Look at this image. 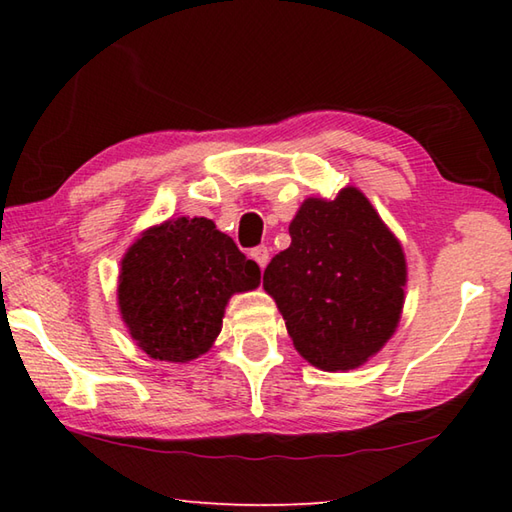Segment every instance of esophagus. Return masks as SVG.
I'll list each match as a JSON object with an SVG mask.
<instances>
[{"label":"esophagus","mask_w":512,"mask_h":512,"mask_svg":"<svg viewBox=\"0 0 512 512\" xmlns=\"http://www.w3.org/2000/svg\"><path fill=\"white\" fill-rule=\"evenodd\" d=\"M253 259L255 262L259 264V268H266V264H268V259H271V250H268L266 246H257V248H253Z\"/></svg>","instance_id":"1"}]
</instances>
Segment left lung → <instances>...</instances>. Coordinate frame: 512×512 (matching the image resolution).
I'll return each instance as SVG.
<instances>
[{
	"label": "left lung",
	"mask_w": 512,
	"mask_h": 512,
	"mask_svg": "<svg viewBox=\"0 0 512 512\" xmlns=\"http://www.w3.org/2000/svg\"><path fill=\"white\" fill-rule=\"evenodd\" d=\"M291 246L271 259L264 291L311 366L348 372L391 341L402 318L406 257L366 194L309 196L289 223Z\"/></svg>",
	"instance_id": "obj_1"
}]
</instances>
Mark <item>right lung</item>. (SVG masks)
I'll return each mask as SVG.
<instances>
[{
	"label": "right lung",
	"mask_w": 512,
	"mask_h": 512,
	"mask_svg": "<svg viewBox=\"0 0 512 512\" xmlns=\"http://www.w3.org/2000/svg\"><path fill=\"white\" fill-rule=\"evenodd\" d=\"M259 287V266L205 216L146 228L121 257L117 305L137 348L189 363L212 348L235 293Z\"/></svg>",
	"instance_id": "right-lung-1"
}]
</instances>
